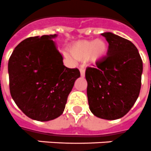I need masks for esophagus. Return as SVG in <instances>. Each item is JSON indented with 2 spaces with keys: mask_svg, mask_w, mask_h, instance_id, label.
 Instances as JSON below:
<instances>
[{
  "mask_svg": "<svg viewBox=\"0 0 151 151\" xmlns=\"http://www.w3.org/2000/svg\"><path fill=\"white\" fill-rule=\"evenodd\" d=\"M80 71H81V76L82 78H84V76H85V70L83 69V68H80Z\"/></svg>",
  "mask_w": 151,
  "mask_h": 151,
  "instance_id": "obj_1",
  "label": "esophagus"
}]
</instances>
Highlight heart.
I'll list each match as a JSON object with an SVG mask.
<instances>
[{
  "label": "heart",
  "mask_w": 151,
  "mask_h": 151,
  "mask_svg": "<svg viewBox=\"0 0 151 151\" xmlns=\"http://www.w3.org/2000/svg\"><path fill=\"white\" fill-rule=\"evenodd\" d=\"M109 46L104 39L94 40H81L70 44L68 47L70 55L76 60H86L87 64L96 66L105 60Z\"/></svg>",
  "instance_id": "obj_1"
}]
</instances>
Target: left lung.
Returning a JSON list of instances; mask_svg holds the SVG:
<instances>
[{"mask_svg": "<svg viewBox=\"0 0 151 151\" xmlns=\"http://www.w3.org/2000/svg\"><path fill=\"white\" fill-rule=\"evenodd\" d=\"M109 43L107 58L97 68H87V98L91 113L105 120L121 118L136 102L141 87L143 62L130 40L111 32L101 34Z\"/></svg>", "mask_w": 151, "mask_h": 151, "instance_id": "8db88e82", "label": "left lung"}]
</instances>
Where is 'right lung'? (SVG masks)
I'll list each match as a JSON object with an SVG mask.
<instances>
[{"mask_svg": "<svg viewBox=\"0 0 151 151\" xmlns=\"http://www.w3.org/2000/svg\"><path fill=\"white\" fill-rule=\"evenodd\" d=\"M57 35L30 37L14 48L8 61L11 97L25 115L49 121L63 114L78 68L64 65L54 39Z\"/></svg>", "mask_w": 151, "mask_h": 151, "instance_id": "add662e5", "label": "right lung"}]
</instances>
